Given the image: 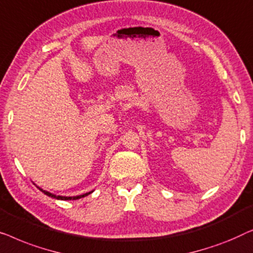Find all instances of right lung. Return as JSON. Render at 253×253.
Returning <instances> with one entry per match:
<instances>
[{"instance_id": "right-lung-1", "label": "right lung", "mask_w": 253, "mask_h": 253, "mask_svg": "<svg viewBox=\"0 0 253 253\" xmlns=\"http://www.w3.org/2000/svg\"><path fill=\"white\" fill-rule=\"evenodd\" d=\"M39 189H40V190L42 191V193H44V194L47 195V196H49V197H52V198H56V199H62V201H71V199H79V198H81V197H84V196H87V195L91 194V191H90V193H87V194L80 195V196H74V197H65V196H56V195H52V194H50V193H48V191H45V190H42L41 188H39Z\"/></svg>"}]
</instances>
